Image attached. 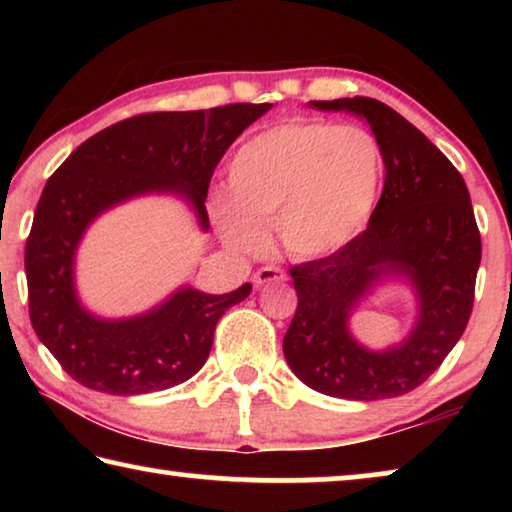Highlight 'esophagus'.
I'll use <instances>...</instances> for the list:
<instances>
[{"label": "esophagus", "mask_w": 512, "mask_h": 512, "mask_svg": "<svg viewBox=\"0 0 512 512\" xmlns=\"http://www.w3.org/2000/svg\"><path fill=\"white\" fill-rule=\"evenodd\" d=\"M284 280H287V273H284L280 266H262L253 275L255 287H262V284H266V282H284Z\"/></svg>", "instance_id": "esophagus-1"}]
</instances>
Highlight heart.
<instances>
[{
    "instance_id": "heart-1",
    "label": "heart",
    "mask_w": 512,
    "mask_h": 512,
    "mask_svg": "<svg viewBox=\"0 0 512 512\" xmlns=\"http://www.w3.org/2000/svg\"><path fill=\"white\" fill-rule=\"evenodd\" d=\"M381 176L384 153L366 128L291 119L235 153L230 196H216L214 221L232 248H259L262 228L275 225L291 255L323 257L366 228Z\"/></svg>"
}]
</instances>
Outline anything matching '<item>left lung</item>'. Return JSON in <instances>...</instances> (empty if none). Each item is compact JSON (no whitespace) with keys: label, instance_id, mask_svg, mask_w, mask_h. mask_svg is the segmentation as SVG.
Instances as JSON below:
<instances>
[{"label":"left lung","instance_id":"1","mask_svg":"<svg viewBox=\"0 0 512 512\" xmlns=\"http://www.w3.org/2000/svg\"><path fill=\"white\" fill-rule=\"evenodd\" d=\"M366 117L386 180L368 228L332 255L291 266L298 307L284 357L300 381L343 400L400 397L427 381L461 339L474 305L481 235L465 180L418 128L368 97L311 101ZM384 272H406L421 296L419 325L402 346L370 353L351 341L347 316Z\"/></svg>","mask_w":512,"mask_h":512}]
</instances>
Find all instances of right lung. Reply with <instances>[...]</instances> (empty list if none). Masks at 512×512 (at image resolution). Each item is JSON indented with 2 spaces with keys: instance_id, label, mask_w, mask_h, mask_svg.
<instances>
[{
  "instance_id": "add662e5",
  "label": "right lung",
  "mask_w": 512,
  "mask_h": 512,
  "mask_svg": "<svg viewBox=\"0 0 512 512\" xmlns=\"http://www.w3.org/2000/svg\"><path fill=\"white\" fill-rule=\"evenodd\" d=\"M271 103L192 112H144L92 135L54 171L24 248L29 316L69 377L99 393L142 395L178 386L203 368L214 327L250 284L223 296L183 289L151 314L99 320L74 296L72 262L94 216L144 192H178L203 228L205 198L223 153Z\"/></svg>"
}]
</instances>
